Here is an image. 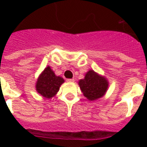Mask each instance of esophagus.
Masks as SVG:
<instances>
[{
    "label": "esophagus",
    "instance_id": "1",
    "mask_svg": "<svg viewBox=\"0 0 147 147\" xmlns=\"http://www.w3.org/2000/svg\"><path fill=\"white\" fill-rule=\"evenodd\" d=\"M74 81H75L74 79H67V82H69V83H72V82H74Z\"/></svg>",
    "mask_w": 147,
    "mask_h": 147
}]
</instances>
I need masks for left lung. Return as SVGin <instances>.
Here are the masks:
<instances>
[{"label": "left lung", "mask_w": 147, "mask_h": 147, "mask_svg": "<svg viewBox=\"0 0 147 147\" xmlns=\"http://www.w3.org/2000/svg\"><path fill=\"white\" fill-rule=\"evenodd\" d=\"M83 95L90 101L102 98L108 88V82L104 77L100 76L93 70L89 71L83 80L79 82Z\"/></svg>", "instance_id": "obj_1"}]
</instances>
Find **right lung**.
<instances>
[{
  "instance_id": "obj_1",
  "label": "right lung",
  "mask_w": 147,
  "mask_h": 147,
  "mask_svg": "<svg viewBox=\"0 0 147 147\" xmlns=\"http://www.w3.org/2000/svg\"><path fill=\"white\" fill-rule=\"evenodd\" d=\"M64 82V80L61 77L55 75L50 67H47L38 79L36 90L42 96L50 98L58 92L60 86Z\"/></svg>"
}]
</instances>
